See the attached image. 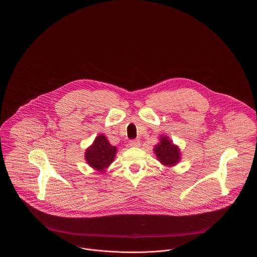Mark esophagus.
<instances>
[{
  "mask_svg": "<svg viewBox=\"0 0 257 257\" xmlns=\"http://www.w3.org/2000/svg\"><path fill=\"white\" fill-rule=\"evenodd\" d=\"M130 146L132 147H139L140 146V141L138 139H135V140H131L130 143H129Z\"/></svg>",
  "mask_w": 257,
  "mask_h": 257,
  "instance_id": "1",
  "label": "esophagus"
}]
</instances>
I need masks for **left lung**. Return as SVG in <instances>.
<instances>
[{
  "instance_id": "left-lung-1",
  "label": "left lung",
  "mask_w": 257,
  "mask_h": 257,
  "mask_svg": "<svg viewBox=\"0 0 257 257\" xmlns=\"http://www.w3.org/2000/svg\"><path fill=\"white\" fill-rule=\"evenodd\" d=\"M157 160L164 166L173 167L181 160V149L169 139L167 135H160L159 142L154 145Z\"/></svg>"
}]
</instances>
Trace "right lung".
Segmentation results:
<instances>
[{
  "mask_svg": "<svg viewBox=\"0 0 257 257\" xmlns=\"http://www.w3.org/2000/svg\"><path fill=\"white\" fill-rule=\"evenodd\" d=\"M117 147L111 145L104 134H99L84 152V159L96 172L104 174L114 161Z\"/></svg>",
  "mask_w": 257,
  "mask_h": 257,
  "instance_id": "1",
  "label": "right lung"
}]
</instances>
